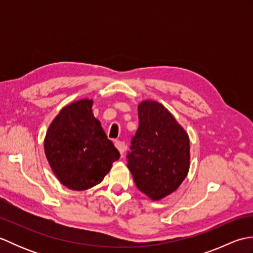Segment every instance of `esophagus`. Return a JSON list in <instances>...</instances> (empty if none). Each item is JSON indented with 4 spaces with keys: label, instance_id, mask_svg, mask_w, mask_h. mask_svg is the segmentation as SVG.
<instances>
[{
    "label": "esophagus",
    "instance_id": "obj_1",
    "mask_svg": "<svg viewBox=\"0 0 253 253\" xmlns=\"http://www.w3.org/2000/svg\"><path fill=\"white\" fill-rule=\"evenodd\" d=\"M115 147L117 148V150H118V151H120V153H121L122 155L124 154V152H125V150H126V144H125V142L116 140V141H115Z\"/></svg>",
    "mask_w": 253,
    "mask_h": 253
}]
</instances>
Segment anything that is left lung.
Instances as JSON below:
<instances>
[{
	"mask_svg": "<svg viewBox=\"0 0 253 253\" xmlns=\"http://www.w3.org/2000/svg\"><path fill=\"white\" fill-rule=\"evenodd\" d=\"M139 127L127 155L138 189L153 201L170 195L187 177L189 136L171 113L157 101L138 105Z\"/></svg>",
	"mask_w": 253,
	"mask_h": 253,
	"instance_id": "left-lung-1",
	"label": "left lung"
}]
</instances>
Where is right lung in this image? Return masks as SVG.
I'll use <instances>...</instances> for the list:
<instances>
[{
    "mask_svg": "<svg viewBox=\"0 0 253 253\" xmlns=\"http://www.w3.org/2000/svg\"><path fill=\"white\" fill-rule=\"evenodd\" d=\"M92 104V100L82 99L64 106L44 138V153L53 173L62 185L76 191L100 184L120 159L93 116Z\"/></svg>",
    "mask_w": 253,
    "mask_h": 253,
    "instance_id": "add662e5",
    "label": "right lung"
}]
</instances>
